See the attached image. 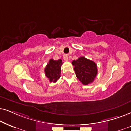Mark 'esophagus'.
Masks as SVG:
<instances>
[{
    "label": "esophagus",
    "instance_id": "obj_1",
    "mask_svg": "<svg viewBox=\"0 0 131 131\" xmlns=\"http://www.w3.org/2000/svg\"><path fill=\"white\" fill-rule=\"evenodd\" d=\"M63 59L66 61L68 60V54H64L63 55Z\"/></svg>",
    "mask_w": 131,
    "mask_h": 131
}]
</instances>
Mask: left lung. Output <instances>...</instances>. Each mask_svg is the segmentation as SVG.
<instances>
[{"mask_svg":"<svg viewBox=\"0 0 131 131\" xmlns=\"http://www.w3.org/2000/svg\"><path fill=\"white\" fill-rule=\"evenodd\" d=\"M77 77L84 85L92 83L97 74L96 64L93 61L80 57L72 62Z\"/></svg>","mask_w":131,"mask_h":131,"instance_id":"left-lung-1","label":"left lung"}]
</instances>
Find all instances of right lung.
Masks as SVG:
<instances>
[{
	"label": "right lung",
	"instance_id": "right-lung-1",
	"mask_svg": "<svg viewBox=\"0 0 131 131\" xmlns=\"http://www.w3.org/2000/svg\"><path fill=\"white\" fill-rule=\"evenodd\" d=\"M63 64L62 60L59 59L54 60L50 59L49 63L47 64L45 68V74L50 82L55 83L60 77L61 66Z\"/></svg>",
	"mask_w": 131,
	"mask_h": 131
}]
</instances>
